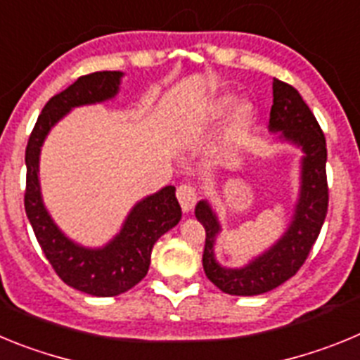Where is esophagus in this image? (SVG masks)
Segmentation results:
<instances>
[{
	"label": "esophagus",
	"mask_w": 360,
	"mask_h": 360,
	"mask_svg": "<svg viewBox=\"0 0 360 360\" xmlns=\"http://www.w3.org/2000/svg\"><path fill=\"white\" fill-rule=\"evenodd\" d=\"M176 198L180 202V207H182L184 212L193 211L196 203V191L191 186H180L176 191Z\"/></svg>",
	"instance_id": "1"
}]
</instances>
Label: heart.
Returning <instances> with one entry per match:
<instances>
[{"instance_id": "b5f03b06", "label": "heart", "mask_w": 360, "mask_h": 360, "mask_svg": "<svg viewBox=\"0 0 360 360\" xmlns=\"http://www.w3.org/2000/svg\"><path fill=\"white\" fill-rule=\"evenodd\" d=\"M231 119H229L227 126V142L229 148L236 146L238 142L247 135V131L250 129L254 122V106L247 101H240L238 103L234 95H221V97L214 98L205 111H203V122L205 124H216L219 120L227 117L230 111Z\"/></svg>"}]
</instances>
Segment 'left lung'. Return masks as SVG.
Returning a JSON list of instances; mask_svg holds the SVG:
<instances>
[{"mask_svg":"<svg viewBox=\"0 0 360 360\" xmlns=\"http://www.w3.org/2000/svg\"><path fill=\"white\" fill-rule=\"evenodd\" d=\"M274 104L269 131L276 142L301 151L299 189L290 221L269 249L241 266H225L216 259V240L224 227L216 209L200 200L195 216L205 229L203 270L216 287L231 295H259L274 290L301 269L316 243L328 211L326 187V141L303 97L287 82L274 79Z\"/></svg>","mask_w":360,"mask_h":360,"instance_id":"8db88e82","label":"left lung"}]
</instances>
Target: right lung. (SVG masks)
I'll return each instance as SVG.
<instances>
[{
    "label": "right lung",
    "instance_id": "add662e5",
    "mask_svg": "<svg viewBox=\"0 0 360 360\" xmlns=\"http://www.w3.org/2000/svg\"><path fill=\"white\" fill-rule=\"evenodd\" d=\"M124 72H95L68 86L44 104L28 139L25 211L44 256L68 287L95 297H113L133 288L146 278L153 245L176 227L182 209L176 189L165 186L144 196L129 209L119 232L101 247H86L66 236L44 205L39 180L41 148L52 128L73 108L103 104L119 95Z\"/></svg>",
    "mask_w": 360,
    "mask_h": 360
}]
</instances>
